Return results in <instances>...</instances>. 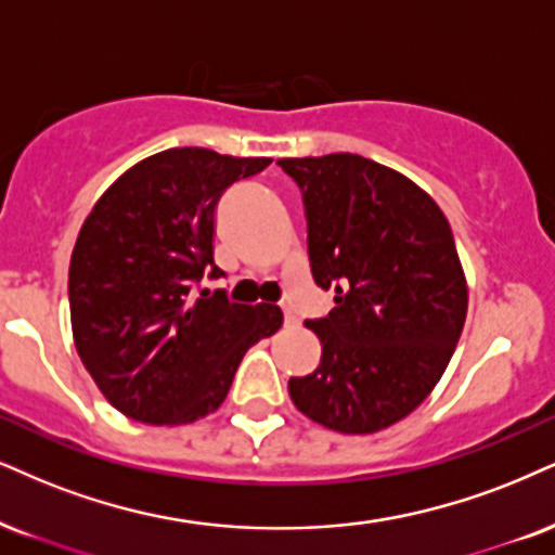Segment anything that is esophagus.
Segmentation results:
<instances>
[{"instance_id":"34e87169","label":"esophagus","mask_w":555,"mask_h":555,"mask_svg":"<svg viewBox=\"0 0 555 555\" xmlns=\"http://www.w3.org/2000/svg\"><path fill=\"white\" fill-rule=\"evenodd\" d=\"M283 313H285V326H298V317L291 306H283Z\"/></svg>"}]
</instances>
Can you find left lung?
<instances>
[{
    "instance_id": "obj_1",
    "label": "left lung",
    "mask_w": 555,
    "mask_h": 555,
    "mask_svg": "<svg viewBox=\"0 0 555 555\" xmlns=\"http://www.w3.org/2000/svg\"><path fill=\"white\" fill-rule=\"evenodd\" d=\"M278 164L304 195L313 283L334 293V309L306 321L321 362L288 380L291 399L334 433H378L427 399L466 324L453 231L422 188L365 156Z\"/></svg>"
}]
</instances>
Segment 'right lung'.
Wrapping results in <instances>:
<instances>
[{
    "label": "right lung",
    "instance_id": "obj_1",
    "mask_svg": "<svg viewBox=\"0 0 555 555\" xmlns=\"http://www.w3.org/2000/svg\"><path fill=\"white\" fill-rule=\"evenodd\" d=\"M272 159L167 149L120 175L94 203L68 264L77 352L105 399L143 424L216 412L244 352L283 324L278 306H244L214 262L216 205Z\"/></svg>",
    "mask_w": 555,
    "mask_h": 555
}]
</instances>
